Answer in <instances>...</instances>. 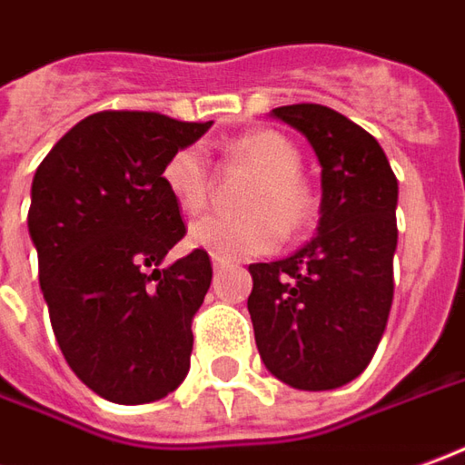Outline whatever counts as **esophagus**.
<instances>
[{
    "instance_id": "esophagus-1",
    "label": "esophagus",
    "mask_w": 465,
    "mask_h": 465,
    "mask_svg": "<svg viewBox=\"0 0 465 465\" xmlns=\"http://www.w3.org/2000/svg\"><path fill=\"white\" fill-rule=\"evenodd\" d=\"M227 265H230V261H223V258H213L214 271H223V268H227Z\"/></svg>"
}]
</instances>
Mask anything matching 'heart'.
Wrapping results in <instances>:
<instances>
[{
    "label": "heart",
    "mask_w": 465,
    "mask_h": 465,
    "mask_svg": "<svg viewBox=\"0 0 465 465\" xmlns=\"http://www.w3.org/2000/svg\"><path fill=\"white\" fill-rule=\"evenodd\" d=\"M230 156L258 174L240 217H202L190 227V242L223 261H240L278 248L286 235H296L312 225L316 214L309 184L301 179V153L296 146L261 129L242 134L230 143ZM162 184L182 213L197 214L210 200V166L200 146H182L162 166Z\"/></svg>",
    "instance_id": "1"
}]
</instances>
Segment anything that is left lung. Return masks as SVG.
<instances>
[{
	"mask_svg": "<svg viewBox=\"0 0 465 465\" xmlns=\"http://www.w3.org/2000/svg\"><path fill=\"white\" fill-rule=\"evenodd\" d=\"M322 164L319 232L273 263H252L248 296L268 372L296 390H334L360 377L385 334L398 248V179L382 146L319 104L273 108Z\"/></svg>",
	"mask_w": 465,
	"mask_h": 465,
	"instance_id": "left-lung-1",
	"label": "left lung"
}]
</instances>
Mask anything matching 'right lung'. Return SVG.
Here are the masks:
<instances>
[{
  "instance_id": "right-lung-1",
  "label": "right lung",
  "mask_w": 465,
  "mask_h": 465,
  "mask_svg": "<svg viewBox=\"0 0 465 465\" xmlns=\"http://www.w3.org/2000/svg\"><path fill=\"white\" fill-rule=\"evenodd\" d=\"M210 126L101 111L67 131L32 179L27 227L57 344L80 382L118 405L166 398L190 372L213 263L197 248L159 268L187 232L162 166Z\"/></svg>"
}]
</instances>
